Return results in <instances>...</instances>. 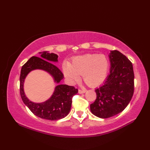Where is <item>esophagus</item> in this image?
I'll return each instance as SVG.
<instances>
[{"label":"esophagus","instance_id":"34e87169","mask_svg":"<svg viewBox=\"0 0 150 150\" xmlns=\"http://www.w3.org/2000/svg\"><path fill=\"white\" fill-rule=\"evenodd\" d=\"M86 91V90H79V93H81V94L85 93Z\"/></svg>","mask_w":150,"mask_h":150}]
</instances>
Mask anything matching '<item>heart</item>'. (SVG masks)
<instances>
[{
	"instance_id": "b5f03b06",
	"label": "heart",
	"mask_w": 150,
	"mask_h": 150,
	"mask_svg": "<svg viewBox=\"0 0 150 150\" xmlns=\"http://www.w3.org/2000/svg\"><path fill=\"white\" fill-rule=\"evenodd\" d=\"M110 69V61L103 54H86L75 57L71 64L64 62L63 71L71 81H77L82 75V80L89 86L101 84L106 79Z\"/></svg>"
}]
</instances>
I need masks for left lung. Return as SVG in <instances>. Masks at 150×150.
<instances>
[{
  "instance_id": "1",
  "label": "left lung",
  "mask_w": 150,
  "mask_h": 150,
  "mask_svg": "<svg viewBox=\"0 0 150 150\" xmlns=\"http://www.w3.org/2000/svg\"><path fill=\"white\" fill-rule=\"evenodd\" d=\"M110 73L97 88L96 100L90 105L91 113L103 119L113 117L125 109L134 92V72L132 62L117 50L111 51Z\"/></svg>"
}]
</instances>
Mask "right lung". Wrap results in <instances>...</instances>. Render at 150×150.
Wrapping results in <instances>:
<instances>
[{"label": "right lung", "instance_id": "right-lung-1", "mask_svg": "<svg viewBox=\"0 0 150 150\" xmlns=\"http://www.w3.org/2000/svg\"><path fill=\"white\" fill-rule=\"evenodd\" d=\"M40 57H32L22 66L20 75V94L22 101L36 116L46 120H56L68 115L71 110L72 98L78 93L74 86L59 84L50 99L42 103H34L26 97L24 92V82L28 73L31 70L40 69L50 73L57 83L64 78L60 69L53 62H57L58 55L47 52H39Z\"/></svg>", "mask_w": 150, "mask_h": 150}]
</instances>
